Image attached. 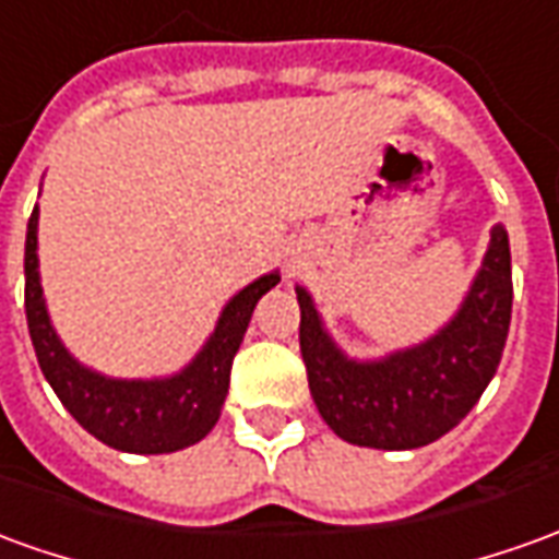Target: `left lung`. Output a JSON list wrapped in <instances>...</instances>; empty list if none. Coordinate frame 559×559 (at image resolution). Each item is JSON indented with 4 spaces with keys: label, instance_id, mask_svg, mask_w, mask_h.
I'll list each match as a JSON object with an SVG mask.
<instances>
[{
    "label": "left lung",
    "instance_id": "obj_1",
    "mask_svg": "<svg viewBox=\"0 0 559 559\" xmlns=\"http://www.w3.org/2000/svg\"><path fill=\"white\" fill-rule=\"evenodd\" d=\"M299 347L311 400L338 439L378 451H415L469 415L497 374L511 323V251L506 226L490 245L454 318L417 345L384 357H347L299 284Z\"/></svg>",
    "mask_w": 559,
    "mask_h": 559
}]
</instances>
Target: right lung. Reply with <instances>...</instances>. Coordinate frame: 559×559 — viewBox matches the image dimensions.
Wrapping results in <instances>:
<instances>
[{"label": "right lung", "mask_w": 559, "mask_h": 559, "mask_svg": "<svg viewBox=\"0 0 559 559\" xmlns=\"http://www.w3.org/2000/svg\"><path fill=\"white\" fill-rule=\"evenodd\" d=\"M26 323L38 366L53 393L90 436L127 454H171L202 442L229 393V369L257 302L281 281L278 269L241 287L221 311L212 335L178 372L159 378H111L62 345L38 275V205L26 224Z\"/></svg>", "instance_id": "1"}]
</instances>
